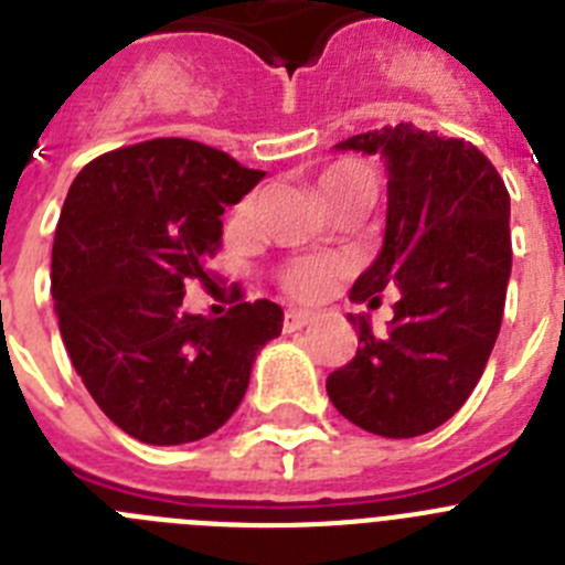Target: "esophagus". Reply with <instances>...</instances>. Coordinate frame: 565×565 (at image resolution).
Here are the masks:
<instances>
[{
  "mask_svg": "<svg viewBox=\"0 0 565 565\" xmlns=\"http://www.w3.org/2000/svg\"><path fill=\"white\" fill-rule=\"evenodd\" d=\"M311 319H313V311H308V308H288L286 317H282V331L286 333L299 331V328H306Z\"/></svg>",
  "mask_w": 565,
  "mask_h": 565,
  "instance_id": "34e87169",
  "label": "esophagus"
}]
</instances>
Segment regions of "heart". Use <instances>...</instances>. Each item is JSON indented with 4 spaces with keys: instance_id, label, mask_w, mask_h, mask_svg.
<instances>
[{
    "instance_id": "1",
    "label": "heart",
    "mask_w": 565,
    "mask_h": 565,
    "mask_svg": "<svg viewBox=\"0 0 565 565\" xmlns=\"http://www.w3.org/2000/svg\"><path fill=\"white\" fill-rule=\"evenodd\" d=\"M313 183H317V194L326 201L328 209L342 206V203H367L371 206L379 192V169L371 161L353 158L351 154V158H337V161L319 169ZM252 198L239 203V214L243 217L252 214ZM342 274V257H297L282 268L279 282L294 297L313 299L322 297Z\"/></svg>"
}]
</instances>
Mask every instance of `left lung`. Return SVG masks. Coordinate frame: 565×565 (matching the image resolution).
Returning a JSON list of instances; mask_svg holds the SVG:
<instances>
[{
  "label": "left lung",
  "instance_id": "8db88e82",
  "mask_svg": "<svg viewBox=\"0 0 565 565\" xmlns=\"http://www.w3.org/2000/svg\"><path fill=\"white\" fill-rule=\"evenodd\" d=\"M337 147L382 154L387 167L382 252L351 299L376 308L387 286L398 299L387 333L348 317L359 348L328 376V396L362 430L424 436L461 411L495 348L512 271L509 192L481 149L413 124Z\"/></svg>",
  "mask_w": 565,
  "mask_h": 565
}]
</instances>
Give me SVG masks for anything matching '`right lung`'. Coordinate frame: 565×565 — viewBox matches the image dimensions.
<instances>
[{
    "instance_id": "1",
    "label": "right lung",
    "mask_w": 565,
    "mask_h": 565,
    "mask_svg": "<svg viewBox=\"0 0 565 565\" xmlns=\"http://www.w3.org/2000/svg\"><path fill=\"white\" fill-rule=\"evenodd\" d=\"M266 172L186 138H154L89 161L53 239V299L73 367L104 416L154 447L212 436L243 402L282 308L239 302L183 313L189 279L212 282L223 209Z\"/></svg>"
}]
</instances>
